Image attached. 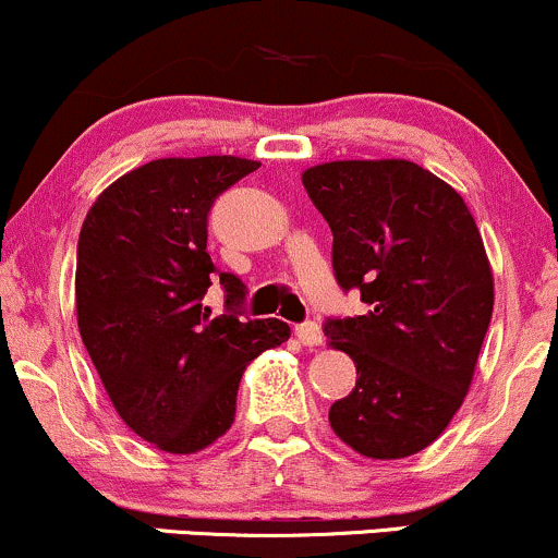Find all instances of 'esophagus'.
I'll return each instance as SVG.
<instances>
[{
    "label": "esophagus",
    "instance_id": "esophagus-1",
    "mask_svg": "<svg viewBox=\"0 0 558 558\" xmlns=\"http://www.w3.org/2000/svg\"><path fill=\"white\" fill-rule=\"evenodd\" d=\"M296 338L301 345L306 348H317L322 345V330L317 322H304V325L296 327Z\"/></svg>",
    "mask_w": 558,
    "mask_h": 558
}]
</instances>
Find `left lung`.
Instances as JSON below:
<instances>
[{
  "label": "left lung",
  "mask_w": 558,
  "mask_h": 558,
  "mask_svg": "<svg viewBox=\"0 0 558 558\" xmlns=\"http://www.w3.org/2000/svg\"><path fill=\"white\" fill-rule=\"evenodd\" d=\"M332 228V267L366 314L327 319L355 364L330 426L372 460L439 439L471 389L494 312V275L465 199L413 160H330L301 173Z\"/></svg>",
  "instance_id": "1"
}]
</instances>
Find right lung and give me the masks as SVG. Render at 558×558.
I'll list each match as a JSON object with an SVG mask.
<instances>
[{
    "label": "right lung",
    "mask_w": 558,
    "mask_h": 558,
    "mask_svg": "<svg viewBox=\"0 0 558 558\" xmlns=\"http://www.w3.org/2000/svg\"><path fill=\"white\" fill-rule=\"evenodd\" d=\"M259 163L236 156L158 158L98 194L77 241V327L106 395L134 434L194 454L236 415L244 368L291 338L280 319H241L246 286L207 254V213ZM215 279L226 315L202 299Z\"/></svg>",
    "instance_id": "add662e5"
}]
</instances>
